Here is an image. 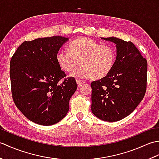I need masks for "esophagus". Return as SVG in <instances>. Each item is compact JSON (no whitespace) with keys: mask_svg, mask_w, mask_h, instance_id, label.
Listing matches in <instances>:
<instances>
[{"mask_svg":"<svg viewBox=\"0 0 159 159\" xmlns=\"http://www.w3.org/2000/svg\"><path fill=\"white\" fill-rule=\"evenodd\" d=\"M76 83H77V85L79 87L81 86L83 84L85 83V81L84 80H79V79H76Z\"/></svg>","mask_w":159,"mask_h":159,"instance_id":"esophagus-1","label":"esophagus"}]
</instances>
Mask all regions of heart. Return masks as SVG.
Instances as JSON below:
<instances>
[{"label": "heart", "mask_w": 159, "mask_h": 159, "mask_svg": "<svg viewBox=\"0 0 159 159\" xmlns=\"http://www.w3.org/2000/svg\"><path fill=\"white\" fill-rule=\"evenodd\" d=\"M116 61V52L109 45H100L88 38L73 40L67 50L59 51L57 61L62 70L71 73L79 65V68L71 74L72 76L94 79L105 77L112 70Z\"/></svg>", "instance_id": "heart-1"}]
</instances>
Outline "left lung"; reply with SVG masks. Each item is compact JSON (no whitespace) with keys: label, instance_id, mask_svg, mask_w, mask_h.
I'll return each instance as SVG.
<instances>
[{"label":"left lung","instance_id":"left-lung-1","mask_svg":"<svg viewBox=\"0 0 159 159\" xmlns=\"http://www.w3.org/2000/svg\"><path fill=\"white\" fill-rule=\"evenodd\" d=\"M102 39L116 43L117 57L111 72L91 83L92 111L99 119L112 122L130 115L143 100L148 63L133 42L115 37Z\"/></svg>","mask_w":159,"mask_h":159}]
</instances>
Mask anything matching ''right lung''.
Returning a JSON list of instances; mask_svg holds the SVG:
<instances>
[{
  "mask_svg": "<svg viewBox=\"0 0 159 159\" xmlns=\"http://www.w3.org/2000/svg\"><path fill=\"white\" fill-rule=\"evenodd\" d=\"M68 38L61 36L25 41L10 61L12 98L27 119L43 126L61 120L69 111L70 98L77 89L74 77L57 61V55ZM62 78V83L59 81Z\"/></svg>",
  "mask_w": 159,
  "mask_h": 159,
  "instance_id": "obj_1",
  "label": "right lung"
}]
</instances>
